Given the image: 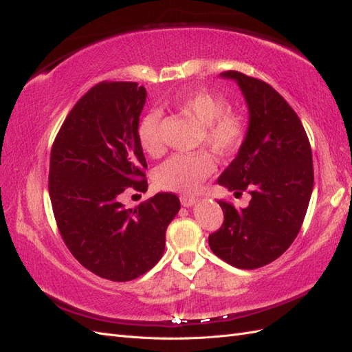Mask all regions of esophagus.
Masks as SVG:
<instances>
[{
  "mask_svg": "<svg viewBox=\"0 0 352 352\" xmlns=\"http://www.w3.org/2000/svg\"><path fill=\"white\" fill-rule=\"evenodd\" d=\"M180 202H182L184 207H192V206L197 204L198 199L194 198V197H182V198H180Z\"/></svg>",
  "mask_w": 352,
  "mask_h": 352,
  "instance_id": "obj_1",
  "label": "esophagus"
}]
</instances>
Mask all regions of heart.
Masks as SVG:
<instances>
[{
  "label": "heart",
  "mask_w": 352,
  "mask_h": 352,
  "mask_svg": "<svg viewBox=\"0 0 352 352\" xmlns=\"http://www.w3.org/2000/svg\"><path fill=\"white\" fill-rule=\"evenodd\" d=\"M173 105L204 126V142L212 153L226 157L235 153L245 138V123L239 116L228 113L229 102L206 89L177 95ZM160 122L162 114L146 113L138 126V141L146 154L160 151ZM214 162L207 154H177L160 164L154 173L158 188L170 192L194 194L201 184L214 173Z\"/></svg>",
  "instance_id": "1"
}]
</instances>
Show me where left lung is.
<instances>
[{"mask_svg": "<svg viewBox=\"0 0 352 352\" xmlns=\"http://www.w3.org/2000/svg\"><path fill=\"white\" fill-rule=\"evenodd\" d=\"M220 78L239 87L248 127L217 184L247 190L251 201L245 208L219 201L225 221L208 245L233 267L251 270L280 257L301 229L314 185L311 148L300 117L269 83L232 70Z\"/></svg>", "mask_w": 352, "mask_h": 352, "instance_id": "obj_1", "label": "left lung"}]
</instances>
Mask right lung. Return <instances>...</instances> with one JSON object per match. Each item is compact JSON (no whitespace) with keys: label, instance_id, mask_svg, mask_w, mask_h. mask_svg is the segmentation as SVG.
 Segmentation results:
<instances>
[{"label":"right lung","instance_id":"obj_1","mask_svg":"<svg viewBox=\"0 0 352 352\" xmlns=\"http://www.w3.org/2000/svg\"><path fill=\"white\" fill-rule=\"evenodd\" d=\"M146 100L136 82L95 85L69 113L51 150L48 190L57 226L85 269L127 282L162 258L166 230L180 210L173 194H155L126 210L127 186L148 188L138 141Z\"/></svg>","mask_w":352,"mask_h":352}]
</instances>
